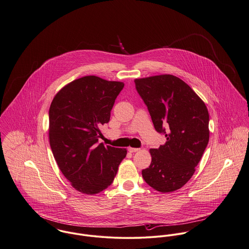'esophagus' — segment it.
Listing matches in <instances>:
<instances>
[{"label":"esophagus","instance_id":"1","mask_svg":"<svg viewBox=\"0 0 249 249\" xmlns=\"http://www.w3.org/2000/svg\"><path fill=\"white\" fill-rule=\"evenodd\" d=\"M128 150L132 153V152H137V151H139V150H140V148H135V147H129V148H128Z\"/></svg>","mask_w":249,"mask_h":249}]
</instances>
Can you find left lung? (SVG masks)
Returning a JSON list of instances; mask_svg holds the SVG:
<instances>
[{
    "label": "left lung",
    "mask_w": 249,
    "mask_h": 249,
    "mask_svg": "<svg viewBox=\"0 0 249 249\" xmlns=\"http://www.w3.org/2000/svg\"><path fill=\"white\" fill-rule=\"evenodd\" d=\"M134 83L155 130L166 137L163 145L149 149L151 163L142 176L158 192L178 190L194 175L208 145V109L197 94L174 75L135 79Z\"/></svg>",
    "instance_id": "8db88e82"
}]
</instances>
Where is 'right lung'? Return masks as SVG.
Returning <instances> with one entry per match:
<instances>
[{
  "mask_svg": "<svg viewBox=\"0 0 249 249\" xmlns=\"http://www.w3.org/2000/svg\"><path fill=\"white\" fill-rule=\"evenodd\" d=\"M124 84L89 75L61 88L49 111V140L59 169L75 190L95 195L111 185L126 148L98 143L100 128Z\"/></svg>",
  "mask_w": 249,
  "mask_h": 249,
  "instance_id": "add662e5",
  "label": "right lung"
}]
</instances>
